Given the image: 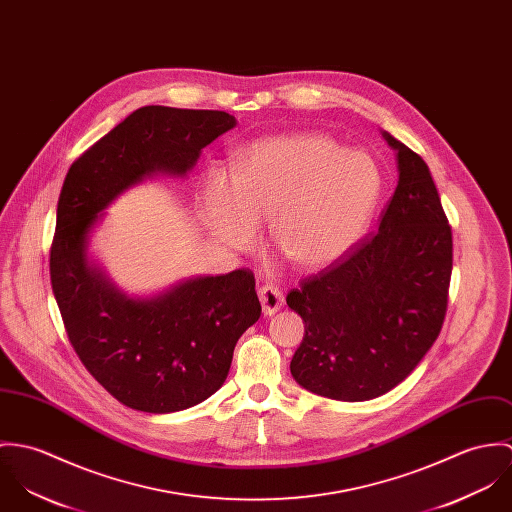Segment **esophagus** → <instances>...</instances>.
Here are the masks:
<instances>
[{"mask_svg":"<svg viewBox=\"0 0 512 512\" xmlns=\"http://www.w3.org/2000/svg\"><path fill=\"white\" fill-rule=\"evenodd\" d=\"M257 294H259V300H261L265 316L277 314L284 306L283 292L277 286H273V284H263Z\"/></svg>","mask_w":512,"mask_h":512,"instance_id":"esophagus-1","label":"esophagus"}]
</instances>
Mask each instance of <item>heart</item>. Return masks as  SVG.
<instances>
[{"label": "heart", "instance_id": "b5f03b06", "mask_svg": "<svg viewBox=\"0 0 512 512\" xmlns=\"http://www.w3.org/2000/svg\"><path fill=\"white\" fill-rule=\"evenodd\" d=\"M383 196V171L365 151L322 133L265 137L247 145L233 167L200 180V216L229 251L253 247L259 222L286 263L320 271L365 237Z\"/></svg>", "mask_w": 512, "mask_h": 512}]
</instances>
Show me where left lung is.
Instances as JSON below:
<instances>
[{
  "instance_id": "1",
  "label": "left lung",
  "mask_w": 512,
  "mask_h": 512,
  "mask_svg": "<svg viewBox=\"0 0 512 512\" xmlns=\"http://www.w3.org/2000/svg\"><path fill=\"white\" fill-rule=\"evenodd\" d=\"M381 135L398 180L377 235L286 296L304 320L294 381L347 402L381 397L414 371L442 330L452 277V229L430 169L389 131Z\"/></svg>"
}]
</instances>
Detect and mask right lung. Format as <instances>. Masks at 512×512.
Returning <instances> with one entry per match:
<instances>
[{
	"label": "right lung",
	"instance_id": "add662e5",
	"mask_svg": "<svg viewBox=\"0 0 512 512\" xmlns=\"http://www.w3.org/2000/svg\"><path fill=\"white\" fill-rule=\"evenodd\" d=\"M235 125L226 112L145 106L94 143L64 178L51 249L58 310L84 367L133 410L169 414L212 397L261 304L245 269L129 294L90 253L92 235L121 194L157 176L186 178L202 149Z\"/></svg>",
	"mask_w": 512,
	"mask_h": 512
}]
</instances>
